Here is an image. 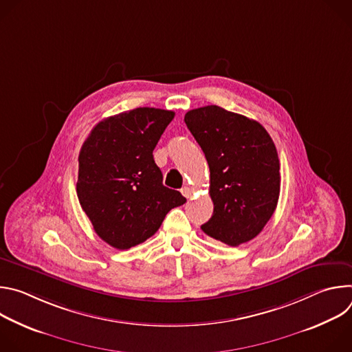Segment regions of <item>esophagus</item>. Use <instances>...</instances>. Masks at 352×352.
Returning a JSON list of instances; mask_svg holds the SVG:
<instances>
[{
    "mask_svg": "<svg viewBox=\"0 0 352 352\" xmlns=\"http://www.w3.org/2000/svg\"><path fill=\"white\" fill-rule=\"evenodd\" d=\"M181 192H182V195H184L186 199H190V196H192V189H190V188L185 186V188L181 189Z\"/></svg>",
    "mask_w": 352,
    "mask_h": 352,
    "instance_id": "1",
    "label": "esophagus"
}]
</instances>
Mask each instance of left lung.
Masks as SVG:
<instances>
[{"label": "left lung", "instance_id": "1", "mask_svg": "<svg viewBox=\"0 0 352 352\" xmlns=\"http://www.w3.org/2000/svg\"><path fill=\"white\" fill-rule=\"evenodd\" d=\"M210 168L213 216L202 227L230 246L254 239L273 216L280 195V162L267 131L219 106L184 118Z\"/></svg>", "mask_w": 352, "mask_h": 352}]
</instances>
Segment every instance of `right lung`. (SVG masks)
Listing matches in <instances>:
<instances>
[{
  "label": "right lung",
  "mask_w": 352,
  "mask_h": 352,
  "mask_svg": "<svg viewBox=\"0 0 352 352\" xmlns=\"http://www.w3.org/2000/svg\"><path fill=\"white\" fill-rule=\"evenodd\" d=\"M174 113L139 107L100 121L79 153L76 193L96 234L117 249L144 242L186 202L163 185L153 150Z\"/></svg>",
  "instance_id": "obj_1"
}]
</instances>
